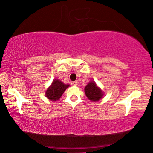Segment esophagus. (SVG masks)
I'll list each match as a JSON object with an SVG mask.
<instances>
[{
  "label": "esophagus",
  "mask_w": 153,
  "mask_h": 153,
  "mask_svg": "<svg viewBox=\"0 0 153 153\" xmlns=\"http://www.w3.org/2000/svg\"><path fill=\"white\" fill-rule=\"evenodd\" d=\"M72 84H73L74 85H78V81H75L73 82V83H72Z\"/></svg>",
  "instance_id": "1"
}]
</instances>
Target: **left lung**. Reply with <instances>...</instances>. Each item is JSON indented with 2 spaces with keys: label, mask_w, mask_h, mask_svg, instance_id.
I'll return each instance as SVG.
<instances>
[{
  "label": "left lung",
  "mask_w": 153,
  "mask_h": 153,
  "mask_svg": "<svg viewBox=\"0 0 153 153\" xmlns=\"http://www.w3.org/2000/svg\"><path fill=\"white\" fill-rule=\"evenodd\" d=\"M85 93L89 99L94 102L99 100L102 98V91L96 85V83L94 81H90L85 88Z\"/></svg>",
  "instance_id": "left-lung-1"
}]
</instances>
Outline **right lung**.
I'll return each instance as SVG.
<instances>
[{
    "mask_svg": "<svg viewBox=\"0 0 153 153\" xmlns=\"http://www.w3.org/2000/svg\"><path fill=\"white\" fill-rule=\"evenodd\" d=\"M69 86V84H64L59 79L53 80L52 84L46 91V96L51 100H59Z\"/></svg>",
    "mask_w": 153,
    "mask_h": 153,
    "instance_id": "add662e5",
    "label": "right lung"
}]
</instances>
